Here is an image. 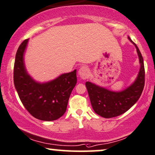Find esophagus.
Segmentation results:
<instances>
[{
    "label": "esophagus",
    "instance_id": "esophagus-1",
    "mask_svg": "<svg viewBox=\"0 0 155 155\" xmlns=\"http://www.w3.org/2000/svg\"><path fill=\"white\" fill-rule=\"evenodd\" d=\"M78 74L81 76L82 79H86V78H88L90 74V70L88 68H87L85 66L81 67L79 69V70H78Z\"/></svg>",
    "mask_w": 155,
    "mask_h": 155
}]
</instances>
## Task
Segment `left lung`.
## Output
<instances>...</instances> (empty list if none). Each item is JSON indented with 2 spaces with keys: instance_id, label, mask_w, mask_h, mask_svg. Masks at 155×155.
<instances>
[{
  "instance_id": "left-lung-1",
  "label": "left lung",
  "mask_w": 155,
  "mask_h": 155,
  "mask_svg": "<svg viewBox=\"0 0 155 155\" xmlns=\"http://www.w3.org/2000/svg\"><path fill=\"white\" fill-rule=\"evenodd\" d=\"M128 39L135 46L140 68L135 81L127 88L114 91L87 81L85 83L93 109L99 116L109 118L121 115L127 111L140 98L144 86V60L140 51L131 38Z\"/></svg>"
}]
</instances>
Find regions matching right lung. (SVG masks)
<instances>
[{
    "label": "right lung",
    "mask_w": 155,
    "mask_h": 155,
    "mask_svg": "<svg viewBox=\"0 0 155 155\" xmlns=\"http://www.w3.org/2000/svg\"><path fill=\"white\" fill-rule=\"evenodd\" d=\"M28 39L19 46L15 58L13 82L26 109L34 118L45 121L58 119L66 111L69 98L77 83L76 71L63 73L47 82H38L28 74L24 54Z\"/></svg>",
    "instance_id": "add662e5"
}]
</instances>
